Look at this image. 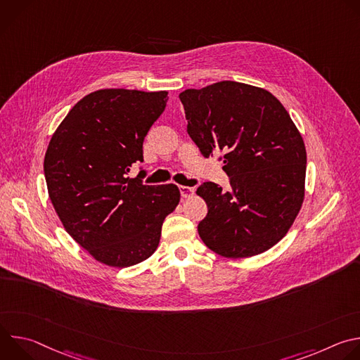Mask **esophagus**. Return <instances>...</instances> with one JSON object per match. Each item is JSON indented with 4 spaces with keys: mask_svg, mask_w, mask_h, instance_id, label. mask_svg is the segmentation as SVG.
<instances>
[{
    "mask_svg": "<svg viewBox=\"0 0 360 360\" xmlns=\"http://www.w3.org/2000/svg\"><path fill=\"white\" fill-rule=\"evenodd\" d=\"M179 192H181V196L182 198H191L192 195H193V188H191V186H179Z\"/></svg>",
    "mask_w": 360,
    "mask_h": 360,
    "instance_id": "1",
    "label": "esophagus"
}]
</instances>
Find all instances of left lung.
Here are the masks:
<instances>
[{
	"mask_svg": "<svg viewBox=\"0 0 360 360\" xmlns=\"http://www.w3.org/2000/svg\"><path fill=\"white\" fill-rule=\"evenodd\" d=\"M186 132L205 157L219 155L229 191L203 182L208 205L200 239L228 258H246L276 245L303 202L306 149L290 115L266 89L221 81L179 94Z\"/></svg>",
	"mask_w": 360,
	"mask_h": 360,
	"instance_id": "8db88e82",
	"label": "left lung"
}]
</instances>
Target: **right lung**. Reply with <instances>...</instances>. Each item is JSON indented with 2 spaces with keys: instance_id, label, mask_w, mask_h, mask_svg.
Listing matches in <instances>:
<instances>
[{
  "instance_id": "add662e5",
  "label": "right lung",
  "mask_w": 360,
  "mask_h": 360,
  "mask_svg": "<svg viewBox=\"0 0 360 360\" xmlns=\"http://www.w3.org/2000/svg\"><path fill=\"white\" fill-rule=\"evenodd\" d=\"M168 101L167 91L99 89L72 107L49 141L44 174L65 231L102 264L127 268L155 252L176 185H143L142 143Z\"/></svg>"
}]
</instances>
